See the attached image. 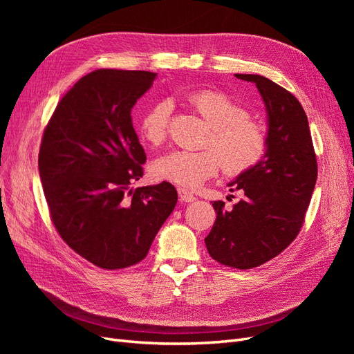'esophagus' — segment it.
Returning a JSON list of instances; mask_svg holds the SVG:
<instances>
[{
	"label": "esophagus",
	"instance_id": "obj_1",
	"mask_svg": "<svg viewBox=\"0 0 354 354\" xmlns=\"http://www.w3.org/2000/svg\"><path fill=\"white\" fill-rule=\"evenodd\" d=\"M177 192H178V198H180L181 202H194V201H196L195 195H192L190 192L185 187H178Z\"/></svg>",
	"mask_w": 354,
	"mask_h": 354
}]
</instances>
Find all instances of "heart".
Here are the masks:
<instances>
[{
    "label": "heart",
    "instance_id": "1",
    "mask_svg": "<svg viewBox=\"0 0 354 354\" xmlns=\"http://www.w3.org/2000/svg\"><path fill=\"white\" fill-rule=\"evenodd\" d=\"M187 102L209 125L203 151L168 152L152 164L158 180L185 187H198L223 169L238 176L255 167L264 158L269 138L266 128L250 118L248 111L227 94L217 90H196L187 94ZM173 102L164 99L152 104L140 118V136L149 145L165 140L173 115Z\"/></svg>",
    "mask_w": 354,
    "mask_h": 354
}]
</instances>
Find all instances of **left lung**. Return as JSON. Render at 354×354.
Returning a JSON list of instances; mask_svg holds the SVG:
<instances>
[{"mask_svg":"<svg viewBox=\"0 0 354 354\" xmlns=\"http://www.w3.org/2000/svg\"><path fill=\"white\" fill-rule=\"evenodd\" d=\"M254 82L267 112L269 147L264 158L229 183L243 198L232 211L214 201L217 218L205 245L214 260L252 269L279 255L301 229L312 199L317 162L307 115L295 95L261 75L236 73Z\"/></svg>","mask_w":354,"mask_h":354,"instance_id":"obj_1","label":"left lung"}]
</instances>
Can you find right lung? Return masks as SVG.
Masks as SVG:
<instances>
[{"instance_id":"add662e5","label":"right lung","mask_w":354,"mask_h":354,"mask_svg":"<svg viewBox=\"0 0 354 354\" xmlns=\"http://www.w3.org/2000/svg\"><path fill=\"white\" fill-rule=\"evenodd\" d=\"M155 78L146 71L85 75L42 136L38 168L51 221L75 252L102 269L140 263L178 199L168 181L130 187L146 162L131 109Z\"/></svg>"}]
</instances>
